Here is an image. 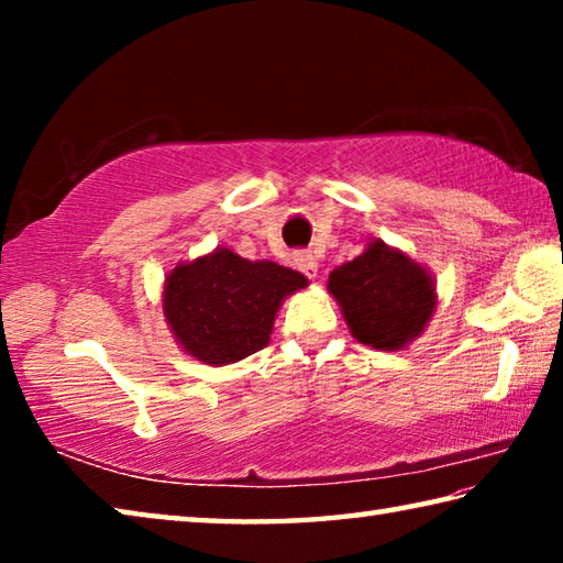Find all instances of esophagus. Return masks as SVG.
<instances>
[{"label":"esophagus","instance_id":"obj_1","mask_svg":"<svg viewBox=\"0 0 563 563\" xmlns=\"http://www.w3.org/2000/svg\"><path fill=\"white\" fill-rule=\"evenodd\" d=\"M295 268H298L300 273H305L308 275L310 280H316L318 278V261H316V255H312L310 251H302V253H295Z\"/></svg>","mask_w":563,"mask_h":563}]
</instances>
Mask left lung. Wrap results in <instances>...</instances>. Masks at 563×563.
Listing matches in <instances>:
<instances>
[{"label":"left lung","mask_w":563,"mask_h":563,"mask_svg":"<svg viewBox=\"0 0 563 563\" xmlns=\"http://www.w3.org/2000/svg\"><path fill=\"white\" fill-rule=\"evenodd\" d=\"M328 290L352 338L375 350H405L437 310L432 273L379 238L330 273Z\"/></svg>","instance_id":"8db88e82"}]
</instances>
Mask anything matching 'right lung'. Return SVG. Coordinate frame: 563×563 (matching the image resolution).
I'll use <instances>...</instances> for the list:
<instances>
[{"label":"right lung","mask_w":563,"mask_h":563,"mask_svg":"<svg viewBox=\"0 0 563 563\" xmlns=\"http://www.w3.org/2000/svg\"><path fill=\"white\" fill-rule=\"evenodd\" d=\"M308 288L302 273L247 261L231 247L178 263L164 280V316L186 355L211 367L245 360L271 342L288 295Z\"/></svg>","instance_id":"obj_1"}]
</instances>
